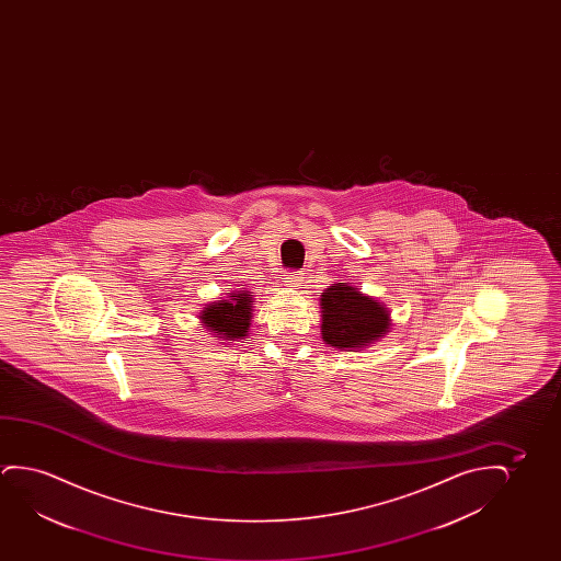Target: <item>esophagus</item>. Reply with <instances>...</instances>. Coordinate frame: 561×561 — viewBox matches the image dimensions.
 Wrapping results in <instances>:
<instances>
[{
    "instance_id": "obj_1",
    "label": "esophagus",
    "mask_w": 561,
    "mask_h": 561,
    "mask_svg": "<svg viewBox=\"0 0 561 561\" xmlns=\"http://www.w3.org/2000/svg\"><path fill=\"white\" fill-rule=\"evenodd\" d=\"M285 284L289 285V287H299L300 284H302V274L300 272H291V274H287V276L284 277Z\"/></svg>"
}]
</instances>
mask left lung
<instances>
[{"label": "left lung", "mask_w": 561, "mask_h": 561, "mask_svg": "<svg viewBox=\"0 0 561 561\" xmlns=\"http://www.w3.org/2000/svg\"><path fill=\"white\" fill-rule=\"evenodd\" d=\"M322 339L341 351H360L385 337L391 318L381 302L348 284H331L320 297Z\"/></svg>", "instance_id": "obj_1"}]
</instances>
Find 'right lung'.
I'll return each instance as SVG.
<instances>
[{
	"label": "right lung",
	"mask_w": 561,
	"mask_h": 561,
	"mask_svg": "<svg viewBox=\"0 0 561 561\" xmlns=\"http://www.w3.org/2000/svg\"><path fill=\"white\" fill-rule=\"evenodd\" d=\"M253 302L251 291L230 293L228 299L207 305L201 312V323L222 341L247 337V331L251 328Z\"/></svg>",
	"instance_id": "obj_1"
}]
</instances>
